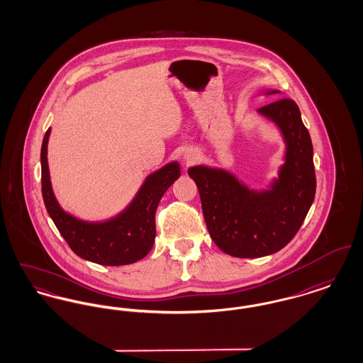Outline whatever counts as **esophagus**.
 Wrapping results in <instances>:
<instances>
[{"label": "esophagus", "instance_id": "34e87169", "mask_svg": "<svg viewBox=\"0 0 363 363\" xmlns=\"http://www.w3.org/2000/svg\"><path fill=\"white\" fill-rule=\"evenodd\" d=\"M188 160H193V157H188Z\"/></svg>", "mask_w": 363, "mask_h": 363}]
</instances>
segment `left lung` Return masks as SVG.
Masks as SVG:
<instances>
[{
  "label": "left lung",
  "mask_w": 363,
  "mask_h": 363,
  "mask_svg": "<svg viewBox=\"0 0 363 363\" xmlns=\"http://www.w3.org/2000/svg\"><path fill=\"white\" fill-rule=\"evenodd\" d=\"M259 111L277 122L287 143L274 189L252 193L230 174L203 166L188 172L199 188L211 238L227 255L242 259L283 249L301 228L315 194L311 135L296 104L280 98Z\"/></svg>",
  "instance_id": "1"
}]
</instances>
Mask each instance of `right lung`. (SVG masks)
I'll list each match as a JSON object with an SVG mask.
<instances>
[{
	"label": "right lung",
	"mask_w": 363,
	"mask_h": 363,
	"mask_svg": "<svg viewBox=\"0 0 363 363\" xmlns=\"http://www.w3.org/2000/svg\"><path fill=\"white\" fill-rule=\"evenodd\" d=\"M48 129L40 151L43 203L60 234L82 259L101 265H126L145 257L154 246L157 204L179 178V166L170 163L147 178L144 186L129 207L111 220L102 223L82 222L65 213L52 194L48 166Z\"/></svg>",
	"instance_id": "1"
}]
</instances>
